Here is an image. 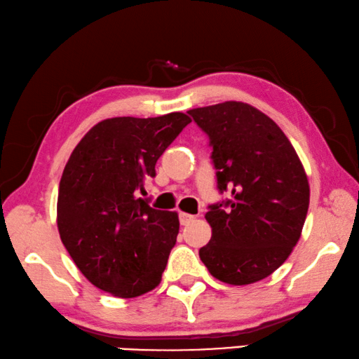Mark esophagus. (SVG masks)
<instances>
[{
    "mask_svg": "<svg viewBox=\"0 0 359 359\" xmlns=\"http://www.w3.org/2000/svg\"><path fill=\"white\" fill-rule=\"evenodd\" d=\"M194 219H196V216H192V215H187V212H180V222H181V225H187V224H191Z\"/></svg>",
    "mask_w": 359,
    "mask_h": 359,
    "instance_id": "34e87169",
    "label": "esophagus"
}]
</instances>
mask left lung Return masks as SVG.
<instances>
[{
  "instance_id": "obj_1",
  "label": "left lung",
  "mask_w": 359,
  "mask_h": 359,
  "mask_svg": "<svg viewBox=\"0 0 359 359\" xmlns=\"http://www.w3.org/2000/svg\"><path fill=\"white\" fill-rule=\"evenodd\" d=\"M187 113L210 137L217 189L231 194L210 205L212 235L198 255L225 284H254L299 240L311 196L304 167L279 126L252 105L229 100Z\"/></svg>"
}]
</instances>
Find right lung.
<instances>
[{
	"label": "right lung",
	"instance_id": "1",
	"mask_svg": "<svg viewBox=\"0 0 359 359\" xmlns=\"http://www.w3.org/2000/svg\"><path fill=\"white\" fill-rule=\"evenodd\" d=\"M189 123L181 111L104 119L66 163L56 205L61 241L81 274L113 297H140L162 279L178 215L151 208L138 191L144 194L157 159Z\"/></svg>",
	"mask_w": 359,
	"mask_h": 359
}]
</instances>
